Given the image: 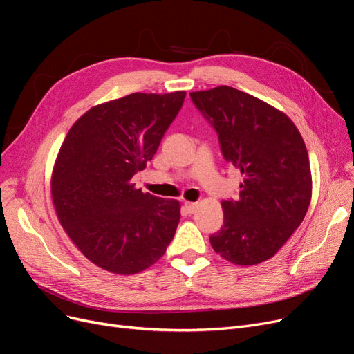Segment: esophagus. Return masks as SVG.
Returning <instances> with one entry per match:
<instances>
[{
  "label": "esophagus",
  "instance_id": "34e87169",
  "mask_svg": "<svg viewBox=\"0 0 354 354\" xmlns=\"http://www.w3.org/2000/svg\"><path fill=\"white\" fill-rule=\"evenodd\" d=\"M183 205H185V209L189 212V214H194L198 208V204L196 203H191V201H185L183 203Z\"/></svg>",
  "mask_w": 354,
  "mask_h": 354
}]
</instances>
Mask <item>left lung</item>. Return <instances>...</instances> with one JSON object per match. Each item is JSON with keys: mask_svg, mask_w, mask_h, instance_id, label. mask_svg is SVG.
<instances>
[{"mask_svg": "<svg viewBox=\"0 0 354 354\" xmlns=\"http://www.w3.org/2000/svg\"><path fill=\"white\" fill-rule=\"evenodd\" d=\"M189 95L218 133L224 159L243 175L240 196L221 203L224 225L209 237L212 249L234 265L262 263L294 234L311 203L302 136L285 113L236 88Z\"/></svg>", "mask_w": 354, "mask_h": 354, "instance_id": "8db88e82", "label": "left lung"}]
</instances>
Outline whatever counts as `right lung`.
<instances>
[{"label": "right lung", "instance_id": "obj_1", "mask_svg": "<svg viewBox=\"0 0 354 354\" xmlns=\"http://www.w3.org/2000/svg\"><path fill=\"white\" fill-rule=\"evenodd\" d=\"M185 91L134 94L92 106L59 149L50 191L59 223L98 268L139 273L165 254L180 218L176 199L134 188L178 115Z\"/></svg>", "mask_w": 354, "mask_h": 354}]
</instances>
